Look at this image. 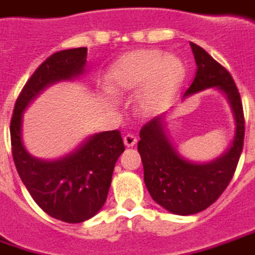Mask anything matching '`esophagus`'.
<instances>
[{
    "instance_id": "obj_1",
    "label": "esophagus",
    "mask_w": 255,
    "mask_h": 255,
    "mask_svg": "<svg viewBox=\"0 0 255 255\" xmlns=\"http://www.w3.org/2000/svg\"><path fill=\"white\" fill-rule=\"evenodd\" d=\"M124 143L126 147H133L137 143V136L134 133H128L124 136Z\"/></svg>"
}]
</instances>
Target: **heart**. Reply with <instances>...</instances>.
<instances>
[{
  "mask_svg": "<svg viewBox=\"0 0 255 255\" xmlns=\"http://www.w3.org/2000/svg\"><path fill=\"white\" fill-rule=\"evenodd\" d=\"M184 66L179 58L158 50H140L126 54L112 66L110 84L117 91H138V103L145 111L164 104L183 80Z\"/></svg>",
  "mask_w": 255,
  "mask_h": 255,
  "instance_id": "b5f03b06",
  "label": "heart"
}]
</instances>
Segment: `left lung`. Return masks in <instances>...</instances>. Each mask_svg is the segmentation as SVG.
<instances>
[{"instance_id": "left-lung-1", "label": "left lung", "mask_w": 255, "mask_h": 255, "mask_svg": "<svg viewBox=\"0 0 255 255\" xmlns=\"http://www.w3.org/2000/svg\"><path fill=\"white\" fill-rule=\"evenodd\" d=\"M197 72L186 96L217 87L226 94L236 119L231 148L210 164L197 165L179 155L164 130L162 118L148 121L140 130L137 150L144 168V183L154 201L178 215H191L214 204L231 183L245 143V114L238 86L214 58L190 43Z\"/></svg>"}]
</instances>
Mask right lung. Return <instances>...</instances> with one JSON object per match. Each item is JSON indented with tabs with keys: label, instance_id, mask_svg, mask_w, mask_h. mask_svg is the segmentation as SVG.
<instances>
[{
	"label": "right lung",
	"instance_id": "right-lung-1",
	"mask_svg": "<svg viewBox=\"0 0 255 255\" xmlns=\"http://www.w3.org/2000/svg\"><path fill=\"white\" fill-rule=\"evenodd\" d=\"M86 57V47L57 51L50 55L19 93L10 118L12 157L19 176L45 214L68 224L90 219L104 205L115 162L125 151L121 131L98 133L72 155L45 162L24 150L20 125L26 105L45 86L82 73Z\"/></svg>",
	"mask_w": 255,
	"mask_h": 255
}]
</instances>
